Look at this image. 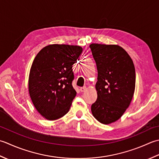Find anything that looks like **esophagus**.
<instances>
[{
  "instance_id": "34e87169",
  "label": "esophagus",
  "mask_w": 159,
  "mask_h": 159,
  "mask_svg": "<svg viewBox=\"0 0 159 159\" xmlns=\"http://www.w3.org/2000/svg\"><path fill=\"white\" fill-rule=\"evenodd\" d=\"M80 90V92H81V93H83V92H84V91H85V90H86V86L81 87Z\"/></svg>"
}]
</instances>
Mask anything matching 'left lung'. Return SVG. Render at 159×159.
Returning <instances> with one entry per match:
<instances>
[{"label":"left lung","mask_w":159,"mask_h":159,"mask_svg":"<svg viewBox=\"0 0 159 159\" xmlns=\"http://www.w3.org/2000/svg\"><path fill=\"white\" fill-rule=\"evenodd\" d=\"M90 48L98 73V99L91 112L98 121L110 124L120 119L130 104L135 90L134 65L119 45L93 43Z\"/></svg>","instance_id":"8db88e82"}]
</instances>
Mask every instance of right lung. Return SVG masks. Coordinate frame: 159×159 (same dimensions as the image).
<instances>
[{
	"label": "right lung",
	"instance_id": "1",
	"mask_svg": "<svg viewBox=\"0 0 159 159\" xmlns=\"http://www.w3.org/2000/svg\"><path fill=\"white\" fill-rule=\"evenodd\" d=\"M82 48L49 44L34 58L29 76V93L35 109L46 119L56 120L69 112L76 91L72 86L73 65Z\"/></svg>",
	"mask_w": 159,
	"mask_h": 159
}]
</instances>
